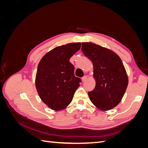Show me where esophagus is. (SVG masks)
<instances>
[{
  "label": "esophagus",
  "instance_id": "34e87169",
  "mask_svg": "<svg viewBox=\"0 0 148 148\" xmlns=\"http://www.w3.org/2000/svg\"><path fill=\"white\" fill-rule=\"evenodd\" d=\"M86 79H87V77H86V76H84V77L82 78V81H83V82H84L85 81H86Z\"/></svg>",
  "mask_w": 148,
  "mask_h": 148
}]
</instances>
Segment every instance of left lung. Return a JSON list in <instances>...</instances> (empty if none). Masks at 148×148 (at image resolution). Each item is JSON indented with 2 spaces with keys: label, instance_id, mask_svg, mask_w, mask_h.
I'll return each instance as SVG.
<instances>
[{
  "label": "left lung",
  "instance_id": "8db88e82",
  "mask_svg": "<svg viewBox=\"0 0 148 148\" xmlns=\"http://www.w3.org/2000/svg\"><path fill=\"white\" fill-rule=\"evenodd\" d=\"M82 51L94 66L96 83L88 92L90 101L100 110L113 109L122 100L128 83L122 61L113 51L91 42H83Z\"/></svg>",
  "mask_w": 148,
  "mask_h": 148
}]
</instances>
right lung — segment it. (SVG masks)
Instances as JSON below:
<instances>
[{"instance_id":"obj_1","label":"right lung","mask_w":148,"mask_h":148,"mask_svg":"<svg viewBox=\"0 0 148 148\" xmlns=\"http://www.w3.org/2000/svg\"><path fill=\"white\" fill-rule=\"evenodd\" d=\"M80 47V42L57 47L38 64L36 88L41 100L52 110H60L68 106L82 82L75 76L74 66L70 62Z\"/></svg>"}]
</instances>
